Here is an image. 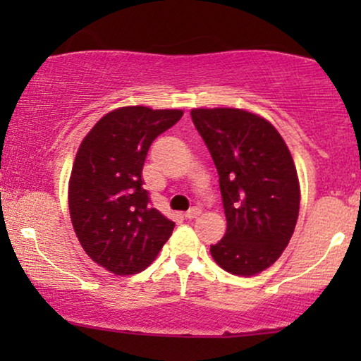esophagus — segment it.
<instances>
[{"mask_svg": "<svg viewBox=\"0 0 361 361\" xmlns=\"http://www.w3.org/2000/svg\"><path fill=\"white\" fill-rule=\"evenodd\" d=\"M202 214V209H199V207H192V209H189L185 212V219H197V216H200Z\"/></svg>", "mask_w": 361, "mask_h": 361, "instance_id": "1", "label": "esophagus"}]
</instances>
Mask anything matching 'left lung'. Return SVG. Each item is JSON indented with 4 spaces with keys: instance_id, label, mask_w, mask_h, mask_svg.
Segmentation results:
<instances>
[{
    "instance_id": "obj_1",
    "label": "left lung",
    "mask_w": 361,
    "mask_h": 361,
    "mask_svg": "<svg viewBox=\"0 0 361 361\" xmlns=\"http://www.w3.org/2000/svg\"><path fill=\"white\" fill-rule=\"evenodd\" d=\"M192 121L219 172L226 233L210 253L236 276H253L283 255L299 216V179L278 130L238 108H197Z\"/></svg>"
}]
</instances>
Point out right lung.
Here are the masks:
<instances>
[{
	"label": "right lung",
	"mask_w": 361,
	"mask_h": 361,
	"mask_svg": "<svg viewBox=\"0 0 361 361\" xmlns=\"http://www.w3.org/2000/svg\"><path fill=\"white\" fill-rule=\"evenodd\" d=\"M182 110L123 106L83 137L68 182V209L82 248L118 276L147 268L169 240L174 221L151 205L142 184L147 151Z\"/></svg>",
	"instance_id": "obj_1"
}]
</instances>
